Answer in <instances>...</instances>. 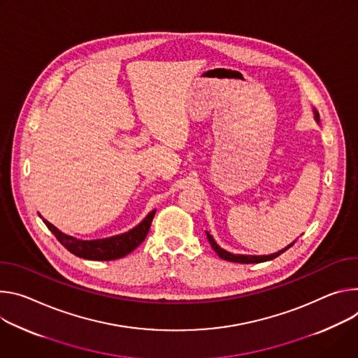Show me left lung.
<instances>
[{"mask_svg": "<svg viewBox=\"0 0 358 358\" xmlns=\"http://www.w3.org/2000/svg\"><path fill=\"white\" fill-rule=\"evenodd\" d=\"M313 113H314V119H315V121L320 122L319 112H317L315 109H313ZM206 234H208V241H209L210 245H212V249L219 255V257H222L223 260H229V262H234V263H243V264L263 263V262L273 260V259H275L277 256H280L283 252H286L287 249H290V248L294 245V242H296V241H294L293 243H290V245L286 246L285 249H282V250H279V252H275V253H271V255H260V256H257V255H234V253H230V252L222 249V248L216 243V241L213 239V236H212L209 231H206Z\"/></svg>", "mask_w": 358, "mask_h": 358, "instance_id": "obj_1", "label": "left lung"}]
</instances>
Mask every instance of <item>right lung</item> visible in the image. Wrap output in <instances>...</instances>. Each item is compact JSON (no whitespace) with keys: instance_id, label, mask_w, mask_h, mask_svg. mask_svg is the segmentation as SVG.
Returning a JSON list of instances; mask_svg holds the SVG:
<instances>
[{"instance_id":"1","label":"right lung","mask_w":358,"mask_h":358,"mask_svg":"<svg viewBox=\"0 0 358 358\" xmlns=\"http://www.w3.org/2000/svg\"><path fill=\"white\" fill-rule=\"evenodd\" d=\"M155 213L156 210L149 212L148 216L139 224H136L135 227H132L125 233L105 237V239H95V241L76 239L73 236L62 233L48 220L45 219L43 220L47 224V227L55 234L59 243L65 249H68L72 255L83 259H88V260H115V259L125 257L128 253L134 252L145 241Z\"/></svg>"}]
</instances>
